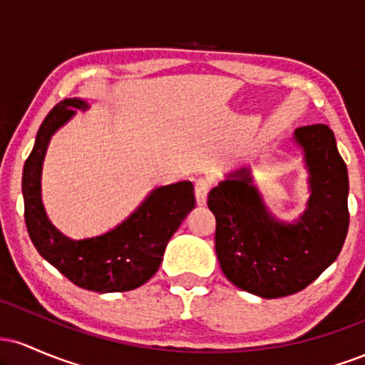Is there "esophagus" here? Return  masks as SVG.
I'll return each instance as SVG.
<instances>
[{"label":"esophagus","mask_w":365,"mask_h":365,"mask_svg":"<svg viewBox=\"0 0 365 365\" xmlns=\"http://www.w3.org/2000/svg\"><path fill=\"white\" fill-rule=\"evenodd\" d=\"M209 188H211V183H209L206 178H199L195 182V199L199 206H204V204H206Z\"/></svg>","instance_id":"1"}]
</instances>
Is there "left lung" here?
<instances>
[{"label": "left lung", "instance_id": "left-lung-1", "mask_svg": "<svg viewBox=\"0 0 365 365\" xmlns=\"http://www.w3.org/2000/svg\"><path fill=\"white\" fill-rule=\"evenodd\" d=\"M307 170L309 199L297 220L282 221L254 185L249 166L209 192L221 271L240 290L278 299L304 290L334 262L349 232V171L328 125L293 132Z\"/></svg>", "mask_w": 365, "mask_h": 365}]
</instances>
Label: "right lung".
<instances>
[{"label": "right lung", "mask_w": 365, "mask_h": 365, "mask_svg": "<svg viewBox=\"0 0 365 365\" xmlns=\"http://www.w3.org/2000/svg\"><path fill=\"white\" fill-rule=\"evenodd\" d=\"M89 108L86 99H65L39 127L22 175L25 225L37 252L77 287L99 293L128 292L156 274L170 238L195 207L194 185L183 180L153 188L132 215L98 237L73 240L63 235L43 206V163L54 133L77 111Z\"/></svg>", "instance_id": "right-lung-1"}]
</instances>
